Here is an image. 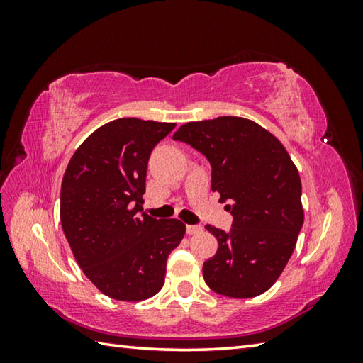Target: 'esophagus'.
<instances>
[{
  "label": "esophagus",
  "mask_w": 363,
  "mask_h": 363,
  "mask_svg": "<svg viewBox=\"0 0 363 363\" xmlns=\"http://www.w3.org/2000/svg\"><path fill=\"white\" fill-rule=\"evenodd\" d=\"M186 232L189 235H194V233L201 232V225H186Z\"/></svg>",
  "instance_id": "1"
}]
</instances>
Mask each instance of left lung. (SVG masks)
<instances>
[{
	"label": "left lung",
	"instance_id": "left-lung-1",
	"mask_svg": "<svg viewBox=\"0 0 363 363\" xmlns=\"http://www.w3.org/2000/svg\"><path fill=\"white\" fill-rule=\"evenodd\" d=\"M211 164V189L232 214L229 232L205 225L218 238L203 264L206 285L223 296L267 291L290 261L304 223L301 179L280 140L240 116L192 121L174 133Z\"/></svg>",
	"mask_w": 363,
	"mask_h": 363
}]
</instances>
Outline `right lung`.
<instances>
[{"mask_svg":"<svg viewBox=\"0 0 363 363\" xmlns=\"http://www.w3.org/2000/svg\"><path fill=\"white\" fill-rule=\"evenodd\" d=\"M174 123L120 118L73 153L60 187V224L78 266L106 296L143 301L164 284L186 225L143 213L147 163Z\"/></svg>","mask_w":363,"mask_h":363,"instance_id":"1","label":"right lung"}]
</instances>
